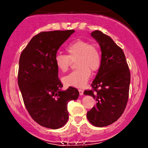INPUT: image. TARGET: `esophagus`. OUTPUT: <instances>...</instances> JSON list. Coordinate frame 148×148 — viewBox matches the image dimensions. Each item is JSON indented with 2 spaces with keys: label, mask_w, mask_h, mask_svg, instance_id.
<instances>
[{
  "label": "esophagus",
  "mask_w": 148,
  "mask_h": 148,
  "mask_svg": "<svg viewBox=\"0 0 148 148\" xmlns=\"http://www.w3.org/2000/svg\"><path fill=\"white\" fill-rule=\"evenodd\" d=\"M79 91L80 95H84V90H82V89H79Z\"/></svg>",
  "instance_id": "obj_1"
}]
</instances>
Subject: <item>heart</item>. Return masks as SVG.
I'll list each match as a JSON object with an SVG mask.
<instances>
[{
	"instance_id": "heart-1",
	"label": "heart",
	"mask_w": 148,
	"mask_h": 148,
	"mask_svg": "<svg viewBox=\"0 0 148 148\" xmlns=\"http://www.w3.org/2000/svg\"><path fill=\"white\" fill-rule=\"evenodd\" d=\"M67 55L58 53L54 62L58 70L65 72L68 70L72 60H76V67L68 75L63 78V82L67 86L84 88L90 77L91 72L99 69L101 62V53L99 49L90 42L77 40L66 47Z\"/></svg>"
}]
</instances>
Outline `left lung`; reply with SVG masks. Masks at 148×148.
<instances>
[{
  "mask_svg": "<svg viewBox=\"0 0 148 148\" xmlns=\"http://www.w3.org/2000/svg\"><path fill=\"white\" fill-rule=\"evenodd\" d=\"M101 51V65L91 84L92 90L84 95L96 100L88 111L87 118L95 127H106L118 120L126 108L129 98L130 72L123 49L99 30L91 33Z\"/></svg>",
  "mask_w": 148,
  "mask_h": 148,
  "instance_id": "8db88e82",
  "label": "left lung"
}]
</instances>
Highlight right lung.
I'll list each match as a JSON object with an SVG mask.
<instances>
[{
  "instance_id": "right-lung-1",
  "label": "right lung",
  "mask_w": 148,
  "mask_h": 148,
  "mask_svg": "<svg viewBox=\"0 0 148 148\" xmlns=\"http://www.w3.org/2000/svg\"><path fill=\"white\" fill-rule=\"evenodd\" d=\"M74 30L42 32L34 36L21 52L18 85L31 118L42 127L56 130L69 118L67 103L78 99L75 88L62 90L54 58Z\"/></svg>"
}]
</instances>
